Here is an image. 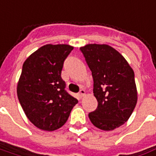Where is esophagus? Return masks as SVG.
<instances>
[{"label": "esophagus", "mask_w": 156, "mask_h": 156, "mask_svg": "<svg viewBox=\"0 0 156 156\" xmlns=\"http://www.w3.org/2000/svg\"><path fill=\"white\" fill-rule=\"evenodd\" d=\"M85 94H86V90L84 89H80V90L79 93H78V95H79V96L81 98V97H83L84 95H85Z\"/></svg>", "instance_id": "1"}]
</instances>
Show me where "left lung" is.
I'll use <instances>...</instances> for the list:
<instances>
[{"label": "left lung", "mask_w": 156, "mask_h": 156, "mask_svg": "<svg viewBox=\"0 0 156 156\" xmlns=\"http://www.w3.org/2000/svg\"><path fill=\"white\" fill-rule=\"evenodd\" d=\"M91 71L93 93L98 101L89 113L91 123L103 130L122 126L137 102L135 73L125 58L108 45L89 44L80 48Z\"/></svg>", "instance_id": "left-lung-1"}]
</instances>
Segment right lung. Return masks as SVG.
<instances>
[{"label":"right lung","instance_id":"add662e5","mask_svg":"<svg viewBox=\"0 0 156 156\" xmlns=\"http://www.w3.org/2000/svg\"><path fill=\"white\" fill-rule=\"evenodd\" d=\"M73 48L69 45H43L24 62L17 96L27 118L39 129H59L78 103L66 90L61 78L64 61Z\"/></svg>","mask_w":156,"mask_h":156}]
</instances>
